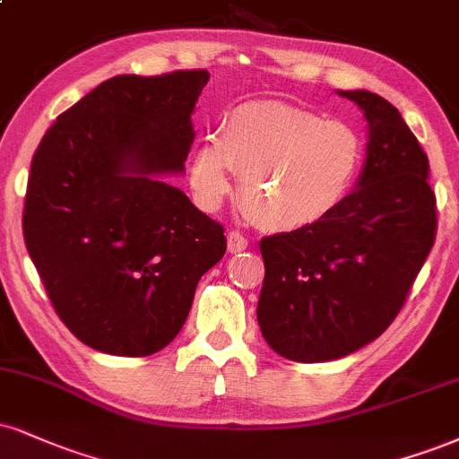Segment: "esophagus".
I'll return each instance as SVG.
<instances>
[{"mask_svg":"<svg viewBox=\"0 0 459 459\" xmlns=\"http://www.w3.org/2000/svg\"><path fill=\"white\" fill-rule=\"evenodd\" d=\"M226 239H229V252L230 254H237V252H244L247 250V239L244 235L239 233V230H230L229 235H226Z\"/></svg>","mask_w":459,"mask_h":459,"instance_id":"1","label":"esophagus"}]
</instances>
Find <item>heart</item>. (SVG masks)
Segmentation results:
<instances>
[{
  "label": "heart",
  "mask_w": 459,
  "mask_h": 459,
  "mask_svg": "<svg viewBox=\"0 0 459 459\" xmlns=\"http://www.w3.org/2000/svg\"><path fill=\"white\" fill-rule=\"evenodd\" d=\"M366 147L342 119L278 100L239 104L226 115L218 139L192 158L196 201L215 209L241 175L239 198L247 215L269 230H301L344 205L361 175Z\"/></svg>",
  "instance_id": "1"
}]
</instances>
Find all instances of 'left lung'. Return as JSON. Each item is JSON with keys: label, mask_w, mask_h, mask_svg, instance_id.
<instances>
[{"label": "left lung", "mask_w": 459, "mask_h": 459, "mask_svg": "<svg viewBox=\"0 0 459 459\" xmlns=\"http://www.w3.org/2000/svg\"><path fill=\"white\" fill-rule=\"evenodd\" d=\"M363 110L368 152L355 190L310 229L264 237L256 318L290 361L351 355L394 323L436 237L429 162L400 110L378 93L340 91Z\"/></svg>", "instance_id": "1"}]
</instances>
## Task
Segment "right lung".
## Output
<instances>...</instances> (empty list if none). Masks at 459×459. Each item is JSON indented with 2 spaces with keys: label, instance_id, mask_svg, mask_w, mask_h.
<instances>
[{
  "label": "right lung",
  "instance_id": "add662e5",
  "mask_svg": "<svg viewBox=\"0 0 459 459\" xmlns=\"http://www.w3.org/2000/svg\"><path fill=\"white\" fill-rule=\"evenodd\" d=\"M207 70L119 74L57 117L27 181L23 235L57 316L119 357L162 351L203 273L226 252L222 224L164 175L184 173Z\"/></svg>",
  "mask_w": 459,
  "mask_h": 459
}]
</instances>
